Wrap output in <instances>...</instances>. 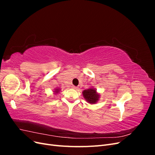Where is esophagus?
<instances>
[{
    "mask_svg": "<svg viewBox=\"0 0 155 155\" xmlns=\"http://www.w3.org/2000/svg\"><path fill=\"white\" fill-rule=\"evenodd\" d=\"M72 88L73 89H76H76H78V87H76V86H74V85H72Z\"/></svg>",
    "mask_w": 155,
    "mask_h": 155,
    "instance_id": "esophagus-1",
    "label": "esophagus"
}]
</instances>
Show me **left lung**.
I'll list each match as a JSON object with an SVG mask.
<instances>
[{"label": "left lung", "instance_id": "1", "mask_svg": "<svg viewBox=\"0 0 155 155\" xmlns=\"http://www.w3.org/2000/svg\"><path fill=\"white\" fill-rule=\"evenodd\" d=\"M83 96L85 100L91 104H96L99 100L100 94H97L96 89L94 88H90L83 91Z\"/></svg>", "mask_w": 155, "mask_h": 155}]
</instances>
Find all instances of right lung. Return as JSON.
Wrapping results in <instances>:
<instances>
[{
	"label": "right lung",
	"mask_w": 155,
	"mask_h": 155,
	"mask_svg": "<svg viewBox=\"0 0 155 155\" xmlns=\"http://www.w3.org/2000/svg\"><path fill=\"white\" fill-rule=\"evenodd\" d=\"M59 90H60L59 88H55V91H54V92H55V93H58V92H59Z\"/></svg>",
	"instance_id": "right-lung-1"
}]
</instances>
